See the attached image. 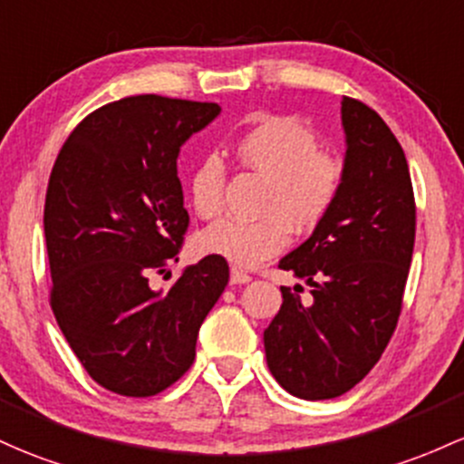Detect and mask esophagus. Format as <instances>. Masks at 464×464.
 Returning <instances> with one entry per match:
<instances>
[{
  "label": "esophagus",
  "mask_w": 464,
  "mask_h": 464,
  "mask_svg": "<svg viewBox=\"0 0 464 464\" xmlns=\"http://www.w3.org/2000/svg\"><path fill=\"white\" fill-rule=\"evenodd\" d=\"M251 282V275L242 268H231V284H248Z\"/></svg>",
  "instance_id": "obj_1"
}]
</instances>
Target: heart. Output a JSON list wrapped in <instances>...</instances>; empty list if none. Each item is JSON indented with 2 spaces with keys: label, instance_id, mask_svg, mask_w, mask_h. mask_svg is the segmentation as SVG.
Instances as JSON below:
<instances>
[{
  "label": "heart",
  "instance_id": "obj_1",
  "mask_svg": "<svg viewBox=\"0 0 464 464\" xmlns=\"http://www.w3.org/2000/svg\"><path fill=\"white\" fill-rule=\"evenodd\" d=\"M233 156L244 169L266 178L259 220H220L198 237L200 248L236 266L251 268L288 246L290 228L306 233L325 220L343 185V162L319 150V139L295 116H262L233 140ZM227 171L218 156L193 167L189 198L205 220L220 216Z\"/></svg>",
  "mask_w": 464,
  "mask_h": 464
}]
</instances>
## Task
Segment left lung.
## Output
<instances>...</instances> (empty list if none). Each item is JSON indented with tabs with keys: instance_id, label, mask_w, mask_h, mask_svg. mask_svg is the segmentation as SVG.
<instances>
[{
	"instance_id": "1",
	"label": "left lung",
	"mask_w": 464,
	"mask_h": 464,
	"mask_svg": "<svg viewBox=\"0 0 464 464\" xmlns=\"http://www.w3.org/2000/svg\"><path fill=\"white\" fill-rule=\"evenodd\" d=\"M343 185L325 220L279 268L306 279L282 286L284 304L264 330L266 363L297 399H337L388 348L416 236V202L403 147L372 108L343 96Z\"/></svg>"
}]
</instances>
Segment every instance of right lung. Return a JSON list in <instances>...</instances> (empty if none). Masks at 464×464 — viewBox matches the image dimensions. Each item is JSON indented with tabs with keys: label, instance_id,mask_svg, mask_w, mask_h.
<instances>
[{
	"label": "right lung",
	"instance_id": "right-lung-1",
	"mask_svg": "<svg viewBox=\"0 0 464 464\" xmlns=\"http://www.w3.org/2000/svg\"><path fill=\"white\" fill-rule=\"evenodd\" d=\"M218 114V103L127 96L85 116L54 160L44 208L50 306L85 372L114 394L174 385L228 284L227 259L207 256L167 293L150 286L189 228L180 147Z\"/></svg>",
	"mask_w": 464,
	"mask_h": 464
}]
</instances>
